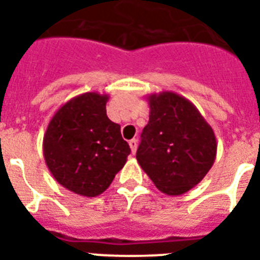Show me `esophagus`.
<instances>
[{"label": "esophagus", "mask_w": 260, "mask_h": 260, "mask_svg": "<svg viewBox=\"0 0 260 260\" xmlns=\"http://www.w3.org/2000/svg\"><path fill=\"white\" fill-rule=\"evenodd\" d=\"M129 147H131V151H132V154H135L136 150H138V140H136V139L129 140Z\"/></svg>", "instance_id": "esophagus-1"}]
</instances>
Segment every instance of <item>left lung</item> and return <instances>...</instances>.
<instances>
[{"mask_svg":"<svg viewBox=\"0 0 260 260\" xmlns=\"http://www.w3.org/2000/svg\"><path fill=\"white\" fill-rule=\"evenodd\" d=\"M150 121L142 132L136 159L154 185L167 196H181L212 169L217 142L194 104L173 91L147 95Z\"/></svg>","mask_w":260,"mask_h":260,"instance_id":"8db88e82","label":"left lung"}]
</instances>
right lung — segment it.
Segmentation results:
<instances>
[{"mask_svg": "<svg viewBox=\"0 0 260 260\" xmlns=\"http://www.w3.org/2000/svg\"><path fill=\"white\" fill-rule=\"evenodd\" d=\"M108 94H79L52 116L43 139V155L59 185L83 197L110 186L131 148L120 125L106 116Z\"/></svg>", "mask_w": 260, "mask_h": 260, "instance_id": "right-lung-1", "label": "right lung"}]
</instances>
